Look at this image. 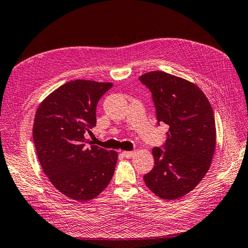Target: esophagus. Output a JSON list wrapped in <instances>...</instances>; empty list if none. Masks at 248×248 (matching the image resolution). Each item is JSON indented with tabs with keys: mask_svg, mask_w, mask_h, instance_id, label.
<instances>
[{
	"mask_svg": "<svg viewBox=\"0 0 248 248\" xmlns=\"http://www.w3.org/2000/svg\"><path fill=\"white\" fill-rule=\"evenodd\" d=\"M123 156H125L126 158H130V157H132L134 155V151H124L122 153Z\"/></svg>",
	"mask_w": 248,
	"mask_h": 248,
	"instance_id": "obj_1",
	"label": "esophagus"
}]
</instances>
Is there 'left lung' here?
<instances>
[{"mask_svg": "<svg viewBox=\"0 0 248 248\" xmlns=\"http://www.w3.org/2000/svg\"><path fill=\"white\" fill-rule=\"evenodd\" d=\"M140 80L152 94L157 123L168 124L167 140L152 150L154 168L144 176L156 196L176 200L190 192L208 171L215 151L216 128L211 104L190 81L163 71Z\"/></svg>", "mask_w": 248, "mask_h": 248, "instance_id": "left-lung-1", "label": "left lung"}]
</instances>
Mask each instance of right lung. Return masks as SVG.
<instances>
[{"label":"right lung","mask_w":248,"mask_h":248,"mask_svg":"<svg viewBox=\"0 0 248 248\" xmlns=\"http://www.w3.org/2000/svg\"><path fill=\"white\" fill-rule=\"evenodd\" d=\"M111 87V82L71 80L37 108L33 140L40 166L51 184L70 199L96 198L114 175L118 153L86 140L96 126L97 104Z\"/></svg>","instance_id":"1"}]
</instances>
